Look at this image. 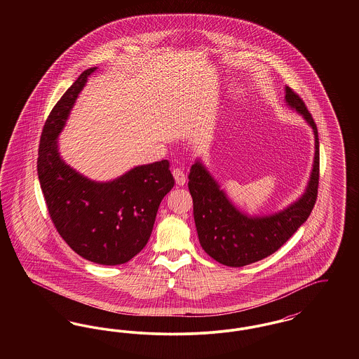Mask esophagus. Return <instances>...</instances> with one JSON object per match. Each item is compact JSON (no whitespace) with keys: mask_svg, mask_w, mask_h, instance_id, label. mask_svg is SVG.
<instances>
[{"mask_svg":"<svg viewBox=\"0 0 359 359\" xmlns=\"http://www.w3.org/2000/svg\"><path fill=\"white\" fill-rule=\"evenodd\" d=\"M173 177H175V180H176V184L177 186H184V183H186V175H184V172L182 171L180 168H175L173 171Z\"/></svg>","mask_w":359,"mask_h":359,"instance_id":"esophagus-1","label":"esophagus"}]
</instances>
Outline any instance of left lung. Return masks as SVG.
<instances>
[{
  "label": "left lung",
  "instance_id": "obj_1",
  "mask_svg": "<svg viewBox=\"0 0 359 359\" xmlns=\"http://www.w3.org/2000/svg\"><path fill=\"white\" fill-rule=\"evenodd\" d=\"M285 101L303 116L313 130L315 156L306 192L287 208L265 217H250L239 211L215 179L196 160L188 175V189L194 202V219L205 253L226 266L239 268L273 255L307 221L319 186L318 128L306 103L290 87Z\"/></svg>",
  "mask_w": 359,
  "mask_h": 359
}]
</instances>
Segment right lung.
<instances>
[{"mask_svg":"<svg viewBox=\"0 0 359 359\" xmlns=\"http://www.w3.org/2000/svg\"><path fill=\"white\" fill-rule=\"evenodd\" d=\"M95 69L83 71L53 106L40 137L37 175L51 221L69 248L91 262L120 265L147 245L158 205L175 179L168 160L138 165L104 183L87 179L63 161L57 137Z\"/></svg>","mask_w":359,"mask_h":359,"instance_id":"add662e5","label":"right lung"}]
</instances>
